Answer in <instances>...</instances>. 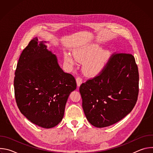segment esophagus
I'll list each match as a JSON object with an SVG mask.
<instances>
[{"instance_id":"obj_1","label":"esophagus","mask_w":153,"mask_h":153,"mask_svg":"<svg viewBox=\"0 0 153 153\" xmlns=\"http://www.w3.org/2000/svg\"><path fill=\"white\" fill-rule=\"evenodd\" d=\"M76 82H77V85L78 87L80 86V85L82 83V79L80 77H77L76 78Z\"/></svg>"}]
</instances>
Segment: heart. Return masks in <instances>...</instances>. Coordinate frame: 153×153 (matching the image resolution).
Here are the masks:
<instances>
[{
	"mask_svg": "<svg viewBox=\"0 0 153 153\" xmlns=\"http://www.w3.org/2000/svg\"><path fill=\"white\" fill-rule=\"evenodd\" d=\"M96 44H91L74 51V55L69 53L65 54V59L71 65H74L78 61H85L83 68L86 74L95 76L100 73L105 67L110 53L108 50H101Z\"/></svg>",
	"mask_w": 153,
	"mask_h": 153,
	"instance_id": "obj_1",
	"label": "heart"
}]
</instances>
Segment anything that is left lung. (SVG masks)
Instances as JSON below:
<instances>
[{"instance_id": "1", "label": "left lung", "mask_w": 153, "mask_h": 153, "mask_svg": "<svg viewBox=\"0 0 153 153\" xmlns=\"http://www.w3.org/2000/svg\"><path fill=\"white\" fill-rule=\"evenodd\" d=\"M139 71L134 56L112 54L99 76L80 86L82 108L97 128L112 125L132 111L139 94Z\"/></svg>"}]
</instances>
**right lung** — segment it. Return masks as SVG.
Returning <instances> with one entry per match:
<instances>
[{
    "instance_id": "add662e5",
    "label": "right lung",
    "mask_w": 153,
    "mask_h": 153,
    "mask_svg": "<svg viewBox=\"0 0 153 153\" xmlns=\"http://www.w3.org/2000/svg\"><path fill=\"white\" fill-rule=\"evenodd\" d=\"M44 43L35 37L21 53L15 71L14 94L22 114L39 126L51 128L62 120L77 84L71 74L63 72Z\"/></svg>"
}]
</instances>
